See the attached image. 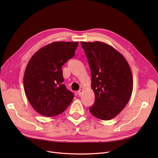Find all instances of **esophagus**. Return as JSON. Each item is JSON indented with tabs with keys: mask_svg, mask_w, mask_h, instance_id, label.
Masks as SVG:
<instances>
[{
	"mask_svg": "<svg viewBox=\"0 0 158 158\" xmlns=\"http://www.w3.org/2000/svg\"><path fill=\"white\" fill-rule=\"evenodd\" d=\"M82 89H80L78 91L77 94H78V95H81V94H82Z\"/></svg>",
	"mask_w": 158,
	"mask_h": 158,
	"instance_id": "1",
	"label": "esophagus"
}]
</instances>
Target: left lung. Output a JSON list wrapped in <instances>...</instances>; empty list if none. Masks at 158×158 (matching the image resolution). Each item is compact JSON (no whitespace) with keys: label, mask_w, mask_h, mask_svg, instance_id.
I'll return each instance as SVG.
<instances>
[{"label":"left lung","mask_w":158,"mask_h":158,"mask_svg":"<svg viewBox=\"0 0 158 158\" xmlns=\"http://www.w3.org/2000/svg\"><path fill=\"white\" fill-rule=\"evenodd\" d=\"M89 65L95 103L89 111L95 117L109 120L128 103L133 89L130 66L123 56L101 41H81Z\"/></svg>","instance_id":"left-lung-1"}]
</instances>
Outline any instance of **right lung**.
I'll return each mask as SVG.
<instances>
[{"instance_id": "right-lung-1", "label": "right lung", "mask_w": 158, "mask_h": 158, "mask_svg": "<svg viewBox=\"0 0 158 158\" xmlns=\"http://www.w3.org/2000/svg\"><path fill=\"white\" fill-rule=\"evenodd\" d=\"M78 42L55 41L33 55L23 76L26 95L34 110L47 117L63 113L74 97L63 83L62 66L72 58Z\"/></svg>"}]
</instances>
